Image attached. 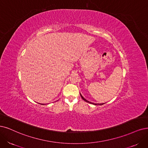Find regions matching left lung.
Segmentation results:
<instances>
[{
  "instance_id": "1",
  "label": "left lung",
  "mask_w": 148,
  "mask_h": 148,
  "mask_svg": "<svg viewBox=\"0 0 148 148\" xmlns=\"http://www.w3.org/2000/svg\"><path fill=\"white\" fill-rule=\"evenodd\" d=\"M80 96H81V97H82V99L83 100H84L85 102H88V103H92V104H94V105H95V106H96V105H103V103H91V102H89L88 101H87V100H86L85 99V98L82 96V95L80 94Z\"/></svg>"
}]
</instances>
